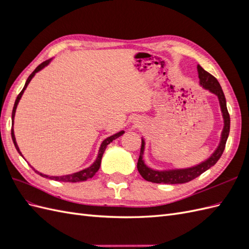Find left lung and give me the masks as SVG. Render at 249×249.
I'll return each mask as SVG.
<instances>
[{"label": "left lung", "instance_id": "left-lung-1", "mask_svg": "<svg viewBox=\"0 0 249 249\" xmlns=\"http://www.w3.org/2000/svg\"><path fill=\"white\" fill-rule=\"evenodd\" d=\"M197 72L199 78V84L205 89L209 90L211 93L215 94L219 101L220 109L223 117V130L221 133V138L219 145L215 149V152L211 155L206 161H203L195 166L182 168V169H167V170H155L153 168H149L143 160V154H144V146L145 142L142 139L141 143V149H140V156L137 163V169L141 177L148 180V182L156 183V184H184L188 183L190 180L194 179L195 178L199 177L201 173L207 171L209 168L217 163V161L220 159V157L223 153L225 143H227L229 134H230V124L231 119L230 114L227 108V101H225V96L222 91V88L217 81L215 77L212 74L206 71L200 65H197Z\"/></svg>", "mask_w": 249, "mask_h": 249}]
</instances>
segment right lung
<instances>
[{
  "mask_svg": "<svg viewBox=\"0 0 249 249\" xmlns=\"http://www.w3.org/2000/svg\"><path fill=\"white\" fill-rule=\"evenodd\" d=\"M51 60H52V59L47 60V61H44V62H42L41 64H39L38 66L36 67L35 71H34L31 74H30L29 78H28V79H27V81H26V84H25L24 88H22V90L20 91V93H19V94L18 95V97H17L16 103H14L13 110H12V129H11V137H12V140H13V143H14V146H16L17 150H18V154H19L21 157H22V155H21L20 150H19V148H18V145L17 140H16V136H14V131H13V123H14V116H16L17 107H18V102H19V100L21 99V95H22V93H24V91L26 90V88H27L28 84L30 83V81L32 80V78L35 76V73H36V72H38L39 71H41V70L43 69V67H46L47 65H49V64H50V62H51ZM124 133V131H120V132H118V133H116V134H114V135H112V136H110V137H108V138L105 139V140L102 142L101 147H100V149H99V154H97V157H96L95 161H94L91 165H90L89 167H87V168H85V169H83V170H80V171H78V172L71 173V175L61 176V177H53V176L43 175V173H41V172H39V171L35 170L33 167H32V168L35 170V172L38 173L39 176H41V177H43V178H51V179H54V180H58V182H71V183L83 182V180H86V179H88V178H92V177L95 175V173L97 172V170H99V169H100V167H101L102 157H103V155H104V152H105V149H106L107 145H108V144H110V143H111L113 140H115L116 138H118V137L122 136V135H123ZM22 158H24V157H22Z\"/></svg>",
  "mask_w": 249,
  "mask_h": 249,
  "instance_id": "right-lung-1",
  "label": "right lung"
}]
</instances>
